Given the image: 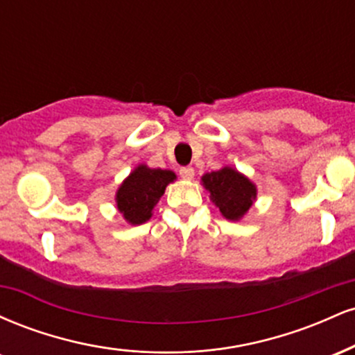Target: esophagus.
I'll return each instance as SVG.
<instances>
[{"label":"esophagus","instance_id":"esophagus-1","mask_svg":"<svg viewBox=\"0 0 355 355\" xmlns=\"http://www.w3.org/2000/svg\"><path fill=\"white\" fill-rule=\"evenodd\" d=\"M180 177L183 180H191L195 177V170L191 166H183V168H180Z\"/></svg>","mask_w":355,"mask_h":355}]
</instances>
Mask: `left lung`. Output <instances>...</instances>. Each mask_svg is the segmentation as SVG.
<instances>
[{
    "label": "left lung",
    "instance_id": "8db88e82",
    "mask_svg": "<svg viewBox=\"0 0 355 355\" xmlns=\"http://www.w3.org/2000/svg\"><path fill=\"white\" fill-rule=\"evenodd\" d=\"M202 185L210 193V200L222 217L230 222H239L245 217L257 200L255 183L234 166H222L217 172L205 173Z\"/></svg>",
    "mask_w": 355,
    "mask_h": 355
}]
</instances>
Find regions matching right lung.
<instances>
[{"mask_svg": "<svg viewBox=\"0 0 355 355\" xmlns=\"http://www.w3.org/2000/svg\"><path fill=\"white\" fill-rule=\"evenodd\" d=\"M177 180L172 170L150 168L146 164L137 165L118 187L115 193L116 209L130 225L148 222L168 183Z\"/></svg>", "mask_w": 355, "mask_h": 355, "instance_id": "add662e5", "label": "right lung"}]
</instances>
